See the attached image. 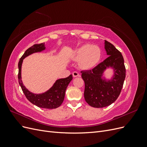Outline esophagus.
Returning a JSON list of instances; mask_svg holds the SVG:
<instances>
[{
  "mask_svg": "<svg viewBox=\"0 0 147 147\" xmlns=\"http://www.w3.org/2000/svg\"><path fill=\"white\" fill-rule=\"evenodd\" d=\"M72 75L74 77H80V74L77 72H74L72 73Z\"/></svg>",
  "mask_w": 147,
  "mask_h": 147,
  "instance_id": "esophagus-1",
  "label": "esophagus"
}]
</instances>
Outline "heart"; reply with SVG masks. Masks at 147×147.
<instances>
[{
    "instance_id": "heart-1",
    "label": "heart",
    "mask_w": 147,
    "mask_h": 147,
    "mask_svg": "<svg viewBox=\"0 0 147 147\" xmlns=\"http://www.w3.org/2000/svg\"><path fill=\"white\" fill-rule=\"evenodd\" d=\"M74 57L75 59L79 61L78 64L80 68L89 70L99 63L101 57V51L96 45L84 44L75 50Z\"/></svg>"
}]
</instances>
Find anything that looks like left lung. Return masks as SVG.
Segmentation results:
<instances>
[{"instance_id":"obj_1","label":"left lung","mask_w":147,"mask_h":147,"mask_svg":"<svg viewBox=\"0 0 147 147\" xmlns=\"http://www.w3.org/2000/svg\"><path fill=\"white\" fill-rule=\"evenodd\" d=\"M105 49L107 58L90 70L82 71L84 82V97L92 107L102 108L109 106L117 99L122 90L126 77V68L121 53L112 43L105 40ZM114 70L113 77L109 81L102 78L107 68Z\"/></svg>"}]
</instances>
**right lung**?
I'll return each instance as SVG.
<instances>
[{
    "instance_id": "right-lung-1",
    "label": "right lung",
    "mask_w": 147,
    "mask_h": 147,
    "mask_svg": "<svg viewBox=\"0 0 147 147\" xmlns=\"http://www.w3.org/2000/svg\"><path fill=\"white\" fill-rule=\"evenodd\" d=\"M45 49L44 43L35 44L24 52L18 63V81L25 96L31 103L40 108L53 109L59 107L63 102L67 87L73 78L72 75L65 78L57 80L50 90L42 94H34L30 92L23 85L21 80V65L23 59L32 53L41 52Z\"/></svg>"
}]
</instances>
